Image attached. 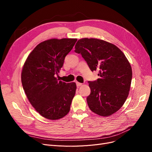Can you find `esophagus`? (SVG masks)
Segmentation results:
<instances>
[{
    "label": "esophagus",
    "instance_id": "obj_1",
    "mask_svg": "<svg viewBox=\"0 0 152 152\" xmlns=\"http://www.w3.org/2000/svg\"><path fill=\"white\" fill-rule=\"evenodd\" d=\"M76 85H77V87H79V86H81L82 85V84L80 83V82H76Z\"/></svg>",
    "mask_w": 152,
    "mask_h": 152
}]
</instances>
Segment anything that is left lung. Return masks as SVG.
Segmentation results:
<instances>
[{"label":"left lung","instance_id":"1","mask_svg":"<svg viewBox=\"0 0 152 152\" xmlns=\"http://www.w3.org/2000/svg\"><path fill=\"white\" fill-rule=\"evenodd\" d=\"M75 52L80 54L92 72L98 70L99 79L89 81L91 94L87 102L92 112L108 117L120 109L129 95L132 68L116 45L97 39H81Z\"/></svg>","mask_w":152,"mask_h":152}]
</instances>
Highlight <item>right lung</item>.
Masks as SVG:
<instances>
[{
	"instance_id": "1",
	"label": "right lung",
	"mask_w": 152,
	"mask_h": 152,
	"mask_svg": "<svg viewBox=\"0 0 152 152\" xmlns=\"http://www.w3.org/2000/svg\"><path fill=\"white\" fill-rule=\"evenodd\" d=\"M77 40H45L32 50L23 67L21 82L27 98L37 112L50 120L63 118L70 111L76 84L58 81L55 77Z\"/></svg>"
}]
</instances>
